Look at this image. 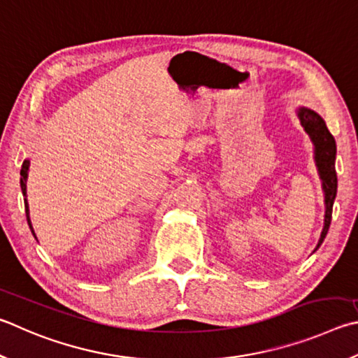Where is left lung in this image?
I'll use <instances>...</instances> for the list:
<instances>
[{
    "label": "left lung",
    "instance_id": "left-lung-1",
    "mask_svg": "<svg viewBox=\"0 0 358 358\" xmlns=\"http://www.w3.org/2000/svg\"><path fill=\"white\" fill-rule=\"evenodd\" d=\"M297 117L301 120V125L308 133L311 142L315 144V159L317 166V172L322 180L324 189V201H326V216H324V229L321 233L320 247L326 238L330 220H332V208L336 197V171H335V157H336V144L334 136L326 127V122L322 120L320 114L311 111L308 108H299Z\"/></svg>",
    "mask_w": 358,
    "mask_h": 358
}]
</instances>
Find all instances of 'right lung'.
Wrapping results in <instances>:
<instances>
[{
	"label": "right lung",
	"instance_id": "add662e5",
	"mask_svg": "<svg viewBox=\"0 0 358 358\" xmlns=\"http://www.w3.org/2000/svg\"><path fill=\"white\" fill-rule=\"evenodd\" d=\"M28 171H29V159H24V161H23V164H22V171H20V175H22V178H20V186H22V192H23V196H24V197H26V178H28ZM24 210H26V219H28L29 229H31V231H32V235L36 236V233H34V230H32V225H31V219H29V206H28V201H26V199H24Z\"/></svg>",
	"mask_w": 358,
	"mask_h": 358
}]
</instances>
